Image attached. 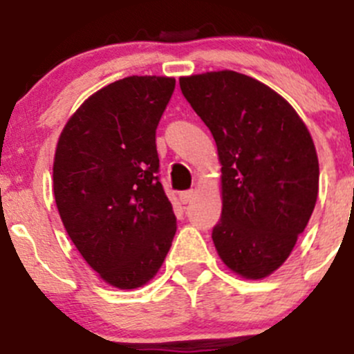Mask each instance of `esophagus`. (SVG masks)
I'll return each instance as SVG.
<instances>
[{
    "label": "esophagus",
    "mask_w": 354,
    "mask_h": 354,
    "mask_svg": "<svg viewBox=\"0 0 354 354\" xmlns=\"http://www.w3.org/2000/svg\"><path fill=\"white\" fill-rule=\"evenodd\" d=\"M195 197V192L194 190H187V192H181L180 194V202L181 203H190L192 200Z\"/></svg>",
    "instance_id": "obj_1"
}]
</instances>
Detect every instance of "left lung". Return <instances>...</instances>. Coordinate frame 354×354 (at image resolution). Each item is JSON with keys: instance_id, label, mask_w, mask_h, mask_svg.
I'll use <instances>...</instances> for the list:
<instances>
[{"instance_id": "obj_1", "label": "left lung", "mask_w": 354, "mask_h": 354, "mask_svg": "<svg viewBox=\"0 0 354 354\" xmlns=\"http://www.w3.org/2000/svg\"><path fill=\"white\" fill-rule=\"evenodd\" d=\"M223 164V212L212 240L246 279L279 269L305 231L319 195V159L292 106L262 82L224 70L181 77Z\"/></svg>"}]
</instances>
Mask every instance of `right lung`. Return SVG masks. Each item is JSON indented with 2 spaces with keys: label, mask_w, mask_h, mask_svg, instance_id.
<instances>
[{
  "label": "right lung",
  "mask_w": 354,
  "mask_h": 354,
  "mask_svg": "<svg viewBox=\"0 0 354 354\" xmlns=\"http://www.w3.org/2000/svg\"><path fill=\"white\" fill-rule=\"evenodd\" d=\"M174 85V78L137 75L106 85L68 120L56 147L53 187L63 226L114 288L151 281L176 233L156 147Z\"/></svg>",
  "instance_id": "add662e5"
}]
</instances>
